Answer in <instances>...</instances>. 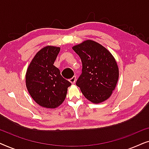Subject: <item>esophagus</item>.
Instances as JSON below:
<instances>
[{"label":"esophagus","instance_id":"34e87169","mask_svg":"<svg viewBox=\"0 0 149 149\" xmlns=\"http://www.w3.org/2000/svg\"><path fill=\"white\" fill-rule=\"evenodd\" d=\"M69 81H70V82L72 83V84H74V83H75V82H76V77L75 76L72 77Z\"/></svg>","mask_w":149,"mask_h":149}]
</instances>
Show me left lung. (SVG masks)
<instances>
[{
    "instance_id": "8db88e82",
    "label": "left lung",
    "mask_w": 149,
    "mask_h": 149,
    "mask_svg": "<svg viewBox=\"0 0 149 149\" xmlns=\"http://www.w3.org/2000/svg\"><path fill=\"white\" fill-rule=\"evenodd\" d=\"M82 62V73L76 85L91 102L98 104L111 96L119 79L115 59L100 44L87 40L72 47Z\"/></svg>"
}]
</instances>
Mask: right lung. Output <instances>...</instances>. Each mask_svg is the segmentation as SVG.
Masks as SVG:
<instances>
[{
	"mask_svg": "<svg viewBox=\"0 0 149 149\" xmlns=\"http://www.w3.org/2000/svg\"><path fill=\"white\" fill-rule=\"evenodd\" d=\"M60 47L47 46L35 55L26 71V85L38 104L55 109L64 101L71 83L63 78L54 65Z\"/></svg>",
	"mask_w": 149,
	"mask_h": 149,
	"instance_id": "obj_1",
	"label": "right lung"
}]
</instances>
